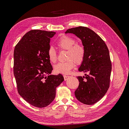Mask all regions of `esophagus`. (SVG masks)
Listing matches in <instances>:
<instances>
[{"label": "esophagus", "mask_w": 129, "mask_h": 129, "mask_svg": "<svg viewBox=\"0 0 129 129\" xmlns=\"http://www.w3.org/2000/svg\"><path fill=\"white\" fill-rule=\"evenodd\" d=\"M63 77H64V81H66V80H67L68 79V78L69 77V76L64 75V76H63Z\"/></svg>", "instance_id": "esophagus-1"}]
</instances>
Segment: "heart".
Instances as JSON below:
<instances>
[{
  "mask_svg": "<svg viewBox=\"0 0 129 129\" xmlns=\"http://www.w3.org/2000/svg\"><path fill=\"white\" fill-rule=\"evenodd\" d=\"M57 45L61 49L67 50V61L59 62L54 66V71L58 74H68L75 66V63L80 64L83 62L85 54L84 47L81 44H77L74 38L67 36L60 38L57 41ZM47 55L49 61L55 63L57 61V53L53 47L48 49Z\"/></svg>",
  "mask_w": 129,
  "mask_h": 129,
  "instance_id": "obj_1",
  "label": "heart"
}]
</instances>
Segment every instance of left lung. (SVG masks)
<instances>
[{"label":"left lung","mask_w":129,"mask_h":129,"mask_svg":"<svg viewBox=\"0 0 129 129\" xmlns=\"http://www.w3.org/2000/svg\"><path fill=\"white\" fill-rule=\"evenodd\" d=\"M65 33L74 34L80 38L85 50L78 69L89 74L77 77L80 83L75 97L84 104H95L105 95L110 85L111 62L109 49L102 38L88 27L70 28Z\"/></svg>","instance_id":"8db88e82"}]
</instances>
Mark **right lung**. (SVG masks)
<instances>
[{
    "label": "right lung",
    "instance_id": "right-lung-1",
    "mask_svg": "<svg viewBox=\"0 0 129 129\" xmlns=\"http://www.w3.org/2000/svg\"><path fill=\"white\" fill-rule=\"evenodd\" d=\"M54 32L31 30L26 33L14 50V75L18 91L26 102L44 108L55 99L56 88L64 78L61 74L51 75L53 67L48 49Z\"/></svg>",
    "mask_w": 129,
    "mask_h": 129
}]
</instances>
